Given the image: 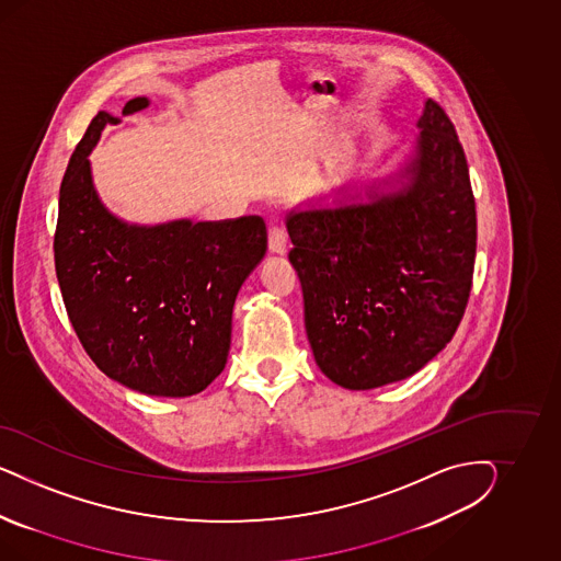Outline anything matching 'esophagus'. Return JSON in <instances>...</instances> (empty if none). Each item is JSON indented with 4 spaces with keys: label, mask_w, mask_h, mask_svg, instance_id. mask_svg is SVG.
<instances>
[{
    "label": "esophagus",
    "mask_w": 561,
    "mask_h": 561,
    "mask_svg": "<svg viewBox=\"0 0 561 561\" xmlns=\"http://www.w3.org/2000/svg\"><path fill=\"white\" fill-rule=\"evenodd\" d=\"M267 247L272 255H286L288 253V234L284 228L273 226L270 228V237H267Z\"/></svg>",
    "instance_id": "obj_1"
}]
</instances>
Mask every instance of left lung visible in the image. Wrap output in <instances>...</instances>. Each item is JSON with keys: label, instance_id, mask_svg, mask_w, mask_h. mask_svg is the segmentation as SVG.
Returning a JSON list of instances; mask_svg holds the SVG:
<instances>
[{"label": "left lung", "instance_id": "8db88e82", "mask_svg": "<svg viewBox=\"0 0 561 561\" xmlns=\"http://www.w3.org/2000/svg\"><path fill=\"white\" fill-rule=\"evenodd\" d=\"M405 162L359 191L286 216L321 373L368 391L420 373L453 340L469 300L476 199L455 125L424 102Z\"/></svg>", "mask_w": 561, "mask_h": 561}]
</instances>
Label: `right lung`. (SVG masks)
<instances>
[{"mask_svg":"<svg viewBox=\"0 0 561 561\" xmlns=\"http://www.w3.org/2000/svg\"><path fill=\"white\" fill-rule=\"evenodd\" d=\"M150 106L127 102L123 115ZM101 111L69 158L59 191L55 272L85 354L108 378L152 397H191L220 376L238 289L267 251L265 221L129 224L106 209L88 156Z\"/></svg>","mask_w":561,"mask_h":561,"instance_id":"right-lung-1","label":"right lung"}]
</instances>
